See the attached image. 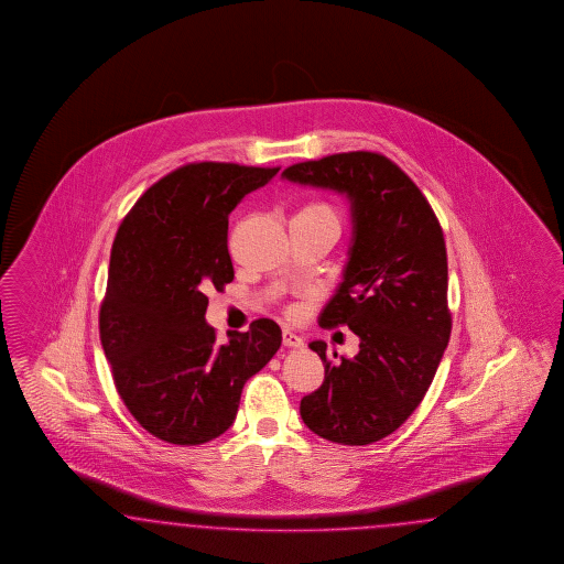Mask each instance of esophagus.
Wrapping results in <instances>:
<instances>
[{
	"label": "esophagus",
	"instance_id": "obj_1",
	"mask_svg": "<svg viewBox=\"0 0 564 564\" xmlns=\"http://www.w3.org/2000/svg\"><path fill=\"white\" fill-rule=\"evenodd\" d=\"M283 345L293 347V349H302L304 347V339L300 335H295L293 330H283Z\"/></svg>",
	"mask_w": 564,
	"mask_h": 564
}]
</instances>
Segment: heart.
Here are the masks:
<instances>
[{
  "label": "heart",
  "mask_w": 564,
  "mask_h": 564,
  "mask_svg": "<svg viewBox=\"0 0 564 564\" xmlns=\"http://www.w3.org/2000/svg\"><path fill=\"white\" fill-rule=\"evenodd\" d=\"M302 213H318V215H326V217H333V219H337V217H335V210H333L330 206L326 205H310L306 206Z\"/></svg>",
  "instance_id": "b5f03b06"
}]
</instances>
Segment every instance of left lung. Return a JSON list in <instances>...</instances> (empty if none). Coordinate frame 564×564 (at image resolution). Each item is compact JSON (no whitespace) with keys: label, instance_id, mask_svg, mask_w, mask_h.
Segmentation results:
<instances>
[{"label":"left lung","instance_id":"1","mask_svg":"<svg viewBox=\"0 0 564 564\" xmlns=\"http://www.w3.org/2000/svg\"><path fill=\"white\" fill-rule=\"evenodd\" d=\"M283 180L343 194L354 225L343 281L318 323L349 326L359 337L358 356L335 364L326 359L325 341L310 343L325 364V382L302 399V420L330 443H376L422 403L448 345L441 223L420 188L382 154H330L291 165Z\"/></svg>","mask_w":564,"mask_h":564}]
</instances>
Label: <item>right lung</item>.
<instances>
[{"label": "right lung", "mask_w": 564, "mask_h": 564, "mask_svg": "<svg viewBox=\"0 0 564 564\" xmlns=\"http://www.w3.org/2000/svg\"><path fill=\"white\" fill-rule=\"evenodd\" d=\"M279 167L189 163L147 189L121 221L99 314L102 351L138 424L171 444H203L234 424L246 380L281 347L260 318L217 343L206 290L234 281L229 213Z\"/></svg>", "instance_id": "1"}]
</instances>
